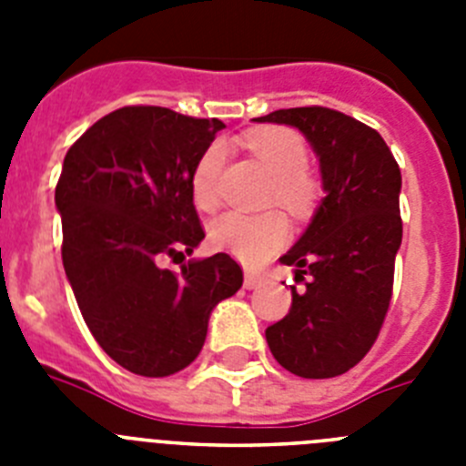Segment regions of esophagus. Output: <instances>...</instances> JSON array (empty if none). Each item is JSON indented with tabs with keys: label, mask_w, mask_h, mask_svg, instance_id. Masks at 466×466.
<instances>
[{
	"label": "esophagus",
	"mask_w": 466,
	"mask_h": 466,
	"mask_svg": "<svg viewBox=\"0 0 466 466\" xmlns=\"http://www.w3.org/2000/svg\"><path fill=\"white\" fill-rule=\"evenodd\" d=\"M263 278L258 273H254V270H247L245 273V287L247 289H257V287H261Z\"/></svg>",
	"instance_id": "1"
}]
</instances>
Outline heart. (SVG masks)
<instances>
[{
  "label": "heart",
  "mask_w": 466,
  "mask_h": 466,
  "mask_svg": "<svg viewBox=\"0 0 466 466\" xmlns=\"http://www.w3.org/2000/svg\"><path fill=\"white\" fill-rule=\"evenodd\" d=\"M245 144L273 175L270 198L289 208L291 212H306L317 198V182L306 170L308 149L300 135L289 127L268 126L247 133ZM226 160V144L221 139L208 144L191 172L193 203L209 212L219 205V179ZM289 236V224L279 212L242 214L228 212L212 221L209 242L212 247L258 263L278 252Z\"/></svg>",
  "instance_id": "heart-1"
}]
</instances>
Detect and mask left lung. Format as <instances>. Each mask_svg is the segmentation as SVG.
<instances>
[{
	"label": "left lung",
	"mask_w": 466,
	"mask_h": 466,
	"mask_svg": "<svg viewBox=\"0 0 466 466\" xmlns=\"http://www.w3.org/2000/svg\"><path fill=\"white\" fill-rule=\"evenodd\" d=\"M257 121L299 127L319 156L327 196L279 263L294 266L289 312L266 329L294 376L336 378L360 364L385 322L401 245V170L385 139L329 106L278 109Z\"/></svg>",
	"instance_id": "8db88e82"
}]
</instances>
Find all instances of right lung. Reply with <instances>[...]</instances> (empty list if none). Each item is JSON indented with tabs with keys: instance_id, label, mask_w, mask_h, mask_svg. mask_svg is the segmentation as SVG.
Here are the masks:
<instances>
[{
	"instance_id": "right-lung-1",
	"label": "right lung",
	"mask_w": 466,
	"mask_h": 466,
	"mask_svg": "<svg viewBox=\"0 0 466 466\" xmlns=\"http://www.w3.org/2000/svg\"><path fill=\"white\" fill-rule=\"evenodd\" d=\"M221 127L166 106H121L65 156L56 187L65 273L93 339L135 376L187 369L212 308L242 287V268L224 252L182 270L163 266L205 238L191 172Z\"/></svg>"
}]
</instances>
